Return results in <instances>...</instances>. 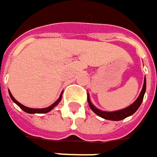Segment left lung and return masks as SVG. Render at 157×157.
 I'll use <instances>...</instances> for the list:
<instances>
[{"mask_svg": "<svg viewBox=\"0 0 157 157\" xmlns=\"http://www.w3.org/2000/svg\"><path fill=\"white\" fill-rule=\"evenodd\" d=\"M145 91H146V79H145V78H144L143 87H142V92H141V94L139 95V97L137 98V100H136L132 105H130L128 107L116 112H103L101 111V110H99L98 108H96V107L91 103L88 94L87 101L90 108H91L97 115H99V116H100L101 118H103V119H105V120H109V121H121V120H123L125 118L128 117V116L132 115L133 113H136V110L139 108V106L142 104L143 97H144V94H145Z\"/></svg>", "mask_w": 157, "mask_h": 157, "instance_id": "obj_1", "label": "left lung"}]
</instances>
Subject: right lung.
I'll use <instances>...</instances> for the list:
<instances>
[{
    "label": "right lung",
    "mask_w": 157,
    "mask_h": 157,
    "mask_svg": "<svg viewBox=\"0 0 157 157\" xmlns=\"http://www.w3.org/2000/svg\"><path fill=\"white\" fill-rule=\"evenodd\" d=\"M9 96H10V98L12 99V100L15 102L16 105H18L21 109H22L24 112H26V113H48V112H50L51 110H52L56 105L59 103V101L61 100V99H62V94H61V95H60V97H59V99L55 102V103H53L52 105H50L49 107H46V108H42V109H37V108H29V107H27V106H25V105H21V103H19L17 100H15V98L12 96V94H11V93L9 92Z\"/></svg>",
    "instance_id": "right-lung-1"
}]
</instances>
